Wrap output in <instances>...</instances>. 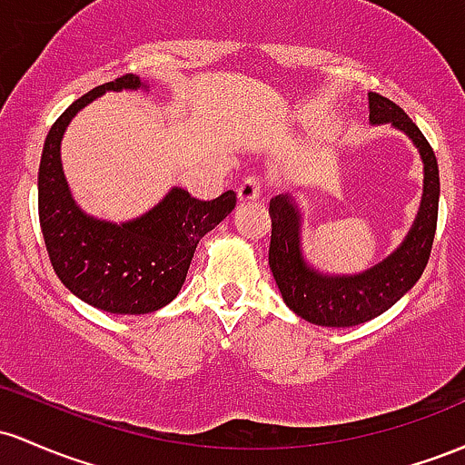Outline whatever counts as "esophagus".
<instances>
[{"label":"esophagus","instance_id":"obj_1","mask_svg":"<svg viewBox=\"0 0 465 465\" xmlns=\"http://www.w3.org/2000/svg\"><path fill=\"white\" fill-rule=\"evenodd\" d=\"M261 189H263V186H261V180H259V177H254V175L246 177V180H243L242 184H239V189H237V197H239V202H252V200H259V197H261Z\"/></svg>","mask_w":465,"mask_h":465}]
</instances>
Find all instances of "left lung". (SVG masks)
Returning <instances> with one entry per match:
<instances>
[{
  "label": "left lung",
  "mask_w": 465,
  "mask_h": 465,
  "mask_svg": "<svg viewBox=\"0 0 465 465\" xmlns=\"http://www.w3.org/2000/svg\"><path fill=\"white\" fill-rule=\"evenodd\" d=\"M371 124L391 123L420 149L424 163V195L413 228L398 250L373 268L351 276H330L307 265L301 250V215L292 195L270 200L272 237L270 270L285 305L294 314L322 327H353L387 312L417 283L429 263L440 208V166L435 151L400 105L380 94H369Z\"/></svg>",
  "instance_id": "left-lung-1"
}]
</instances>
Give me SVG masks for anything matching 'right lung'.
Wrapping results in <instances>:
<instances>
[{
    "instance_id": "add662e5",
    "label": "right lung",
    "mask_w": 465,
    "mask_h": 465,
    "mask_svg": "<svg viewBox=\"0 0 465 465\" xmlns=\"http://www.w3.org/2000/svg\"><path fill=\"white\" fill-rule=\"evenodd\" d=\"M147 87L124 74L94 87L56 118L39 164V223L52 268L81 301L109 314H149L175 299L197 243L237 204V193L195 200L171 189L158 206L132 222L112 223L76 206L61 166V138L87 103L109 90Z\"/></svg>"
}]
</instances>
